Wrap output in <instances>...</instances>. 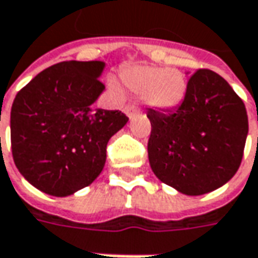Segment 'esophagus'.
Returning a JSON list of instances; mask_svg holds the SVG:
<instances>
[{"label": "esophagus", "instance_id": "34e87169", "mask_svg": "<svg viewBox=\"0 0 258 258\" xmlns=\"http://www.w3.org/2000/svg\"><path fill=\"white\" fill-rule=\"evenodd\" d=\"M124 112H125V114L128 115V118H130V120H131V118H133V115H134V114L137 112V110H136L134 107H125V110H124Z\"/></svg>", "mask_w": 258, "mask_h": 258}]
</instances>
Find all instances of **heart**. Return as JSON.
I'll use <instances>...</instances> for the list:
<instances>
[{"mask_svg": "<svg viewBox=\"0 0 258 258\" xmlns=\"http://www.w3.org/2000/svg\"><path fill=\"white\" fill-rule=\"evenodd\" d=\"M120 78L133 93H143L147 107L157 111L178 107L187 93V80L177 68L133 66L125 68Z\"/></svg>", "mask_w": 258, "mask_h": 258, "instance_id": "1", "label": "heart"}]
</instances>
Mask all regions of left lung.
<instances>
[{
	"instance_id": "8db88e82",
	"label": "left lung",
	"mask_w": 258,
	"mask_h": 258,
	"mask_svg": "<svg viewBox=\"0 0 258 258\" xmlns=\"http://www.w3.org/2000/svg\"><path fill=\"white\" fill-rule=\"evenodd\" d=\"M147 117L148 160L160 181L185 196H201L237 173L248 118L244 102L217 73L199 70L178 108L168 114L150 110Z\"/></svg>"
}]
</instances>
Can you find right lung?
Here are the masks:
<instances>
[{"instance_id":"right-lung-1","label":"right lung","mask_w":258,"mask_h":258,"mask_svg":"<svg viewBox=\"0 0 258 258\" xmlns=\"http://www.w3.org/2000/svg\"><path fill=\"white\" fill-rule=\"evenodd\" d=\"M104 61H66L41 71L11 108L14 163L45 194L68 197L101 174L107 144L128 118L95 108Z\"/></svg>"}]
</instances>
